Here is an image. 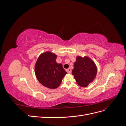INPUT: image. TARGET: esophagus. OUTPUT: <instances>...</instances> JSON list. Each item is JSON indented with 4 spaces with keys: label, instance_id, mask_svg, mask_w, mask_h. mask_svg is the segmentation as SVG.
Here are the masks:
<instances>
[{
    "label": "esophagus",
    "instance_id": "obj_1",
    "mask_svg": "<svg viewBox=\"0 0 126 126\" xmlns=\"http://www.w3.org/2000/svg\"><path fill=\"white\" fill-rule=\"evenodd\" d=\"M66 70L68 72V73H69V74H70L71 72V69H70V68H69V69H67Z\"/></svg>",
    "mask_w": 126,
    "mask_h": 126
}]
</instances>
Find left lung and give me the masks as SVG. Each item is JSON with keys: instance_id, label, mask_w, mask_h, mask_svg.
I'll return each mask as SVG.
<instances>
[{"instance_id": "1", "label": "left lung", "mask_w": 126, "mask_h": 126, "mask_svg": "<svg viewBox=\"0 0 126 126\" xmlns=\"http://www.w3.org/2000/svg\"><path fill=\"white\" fill-rule=\"evenodd\" d=\"M97 69L93 61L88 57L78 56L74 63L72 74L79 86L86 87L94 80Z\"/></svg>"}]
</instances>
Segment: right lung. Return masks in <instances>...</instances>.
<instances>
[{"label": "right lung", "mask_w": 126, "mask_h": 126, "mask_svg": "<svg viewBox=\"0 0 126 126\" xmlns=\"http://www.w3.org/2000/svg\"><path fill=\"white\" fill-rule=\"evenodd\" d=\"M57 55L49 51L41 54L35 64V71L38 80L50 89L59 87L67 73L62 64L56 62Z\"/></svg>", "instance_id": "obj_1"}]
</instances>
